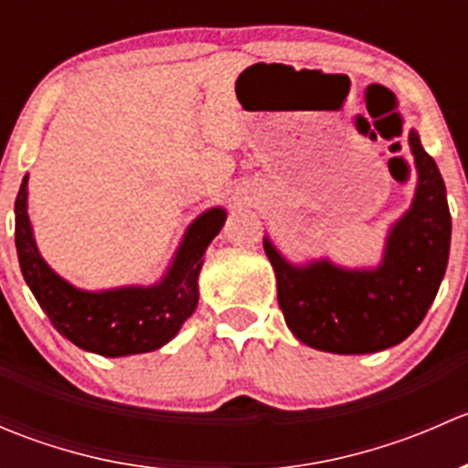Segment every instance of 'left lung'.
Wrapping results in <instances>:
<instances>
[{"mask_svg": "<svg viewBox=\"0 0 468 468\" xmlns=\"http://www.w3.org/2000/svg\"><path fill=\"white\" fill-rule=\"evenodd\" d=\"M410 146L419 172L417 197L391 229L378 269L348 271L328 261L294 267L264 239L282 317L308 346L342 356L396 346L435 301L451 249V210L437 163L417 131H410Z\"/></svg>", "mask_w": 468, "mask_h": 468, "instance_id": "1", "label": "left lung"}]
</instances>
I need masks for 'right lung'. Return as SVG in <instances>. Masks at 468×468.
<instances>
[{
	"label": "right lung",
	"instance_id": "obj_1",
	"mask_svg": "<svg viewBox=\"0 0 468 468\" xmlns=\"http://www.w3.org/2000/svg\"><path fill=\"white\" fill-rule=\"evenodd\" d=\"M27 181L16 199V247L22 276L49 322L83 351L106 357L135 356L165 346L199 303L201 264L207 244L226 221L221 207L204 212L187 229L167 276L154 287L83 292L56 276L40 258L27 215Z\"/></svg>",
	"mask_w": 468,
	"mask_h": 468
}]
</instances>
